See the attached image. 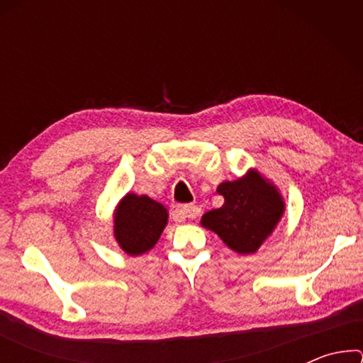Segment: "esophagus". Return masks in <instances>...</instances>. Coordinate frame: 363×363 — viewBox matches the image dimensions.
<instances>
[{
    "label": "esophagus",
    "instance_id": "34e87169",
    "mask_svg": "<svg viewBox=\"0 0 363 363\" xmlns=\"http://www.w3.org/2000/svg\"><path fill=\"white\" fill-rule=\"evenodd\" d=\"M200 208L196 205H184L179 208V214L181 218H189V219H194L200 214Z\"/></svg>",
    "mask_w": 363,
    "mask_h": 363
}]
</instances>
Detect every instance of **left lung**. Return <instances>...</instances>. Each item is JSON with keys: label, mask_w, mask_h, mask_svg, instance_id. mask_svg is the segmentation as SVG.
<instances>
[{"label": "left lung", "mask_w": 363, "mask_h": 363, "mask_svg": "<svg viewBox=\"0 0 363 363\" xmlns=\"http://www.w3.org/2000/svg\"><path fill=\"white\" fill-rule=\"evenodd\" d=\"M218 194L224 196V205L205 213L201 225L218 233L235 253H256L284 216L285 201L279 189L250 169L237 181L219 184Z\"/></svg>", "instance_id": "obj_1"}]
</instances>
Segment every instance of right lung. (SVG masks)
I'll return each instance as SVG.
<instances>
[{
  "label": "right lung",
  "mask_w": 363,
  "mask_h": 363,
  "mask_svg": "<svg viewBox=\"0 0 363 363\" xmlns=\"http://www.w3.org/2000/svg\"><path fill=\"white\" fill-rule=\"evenodd\" d=\"M168 223V210L147 195L126 194L113 214V235L130 256L152 250Z\"/></svg>",
  "instance_id": "right-lung-1"
}]
</instances>
